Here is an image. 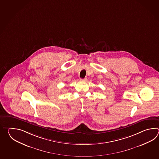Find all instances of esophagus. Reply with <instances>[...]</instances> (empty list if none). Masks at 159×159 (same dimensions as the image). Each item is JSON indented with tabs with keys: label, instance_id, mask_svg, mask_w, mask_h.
Here are the masks:
<instances>
[{
	"label": "esophagus",
	"instance_id": "obj_1",
	"mask_svg": "<svg viewBox=\"0 0 159 159\" xmlns=\"http://www.w3.org/2000/svg\"><path fill=\"white\" fill-rule=\"evenodd\" d=\"M80 81H82V82H86L87 81V78H84V79H80Z\"/></svg>",
	"mask_w": 159,
	"mask_h": 159
}]
</instances>
